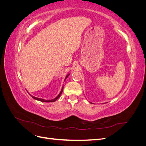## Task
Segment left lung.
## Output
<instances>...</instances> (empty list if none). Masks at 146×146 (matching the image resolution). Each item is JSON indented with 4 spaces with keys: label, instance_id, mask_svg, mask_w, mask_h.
<instances>
[{
    "label": "left lung",
    "instance_id": "1",
    "mask_svg": "<svg viewBox=\"0 0 146 146\" xmlns=\"http://www.w3.org/2000/svg\"><path fill=\"white\" fill-rule=\"evenodd\" d=\"M91 104H92V103H91Z\"/></svg>",
    "mask_w": 146,
    "mask_h": 146
}]
</instances>
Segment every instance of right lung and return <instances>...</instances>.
Instances as JSON below:
<instances>
[{
	"label": "right lung",
	"instance_id": "right-lung-1",
	"mask_svg": "<svg viewBox=\"0 0 146 146\" xmlns=\"http://www.w3.org/2000/svg\"><path fill=\"white\" fill-rule=\"evenodd\" d=\"M69 76V74H68L67 76H66V77H65V79H64V81L66 80V79L68 78V77ZM63 86H63V87H62V88H61V91H60V94L57 96L56 98H55V99H52V100H45V99H41V98H36V97H35V96H32V95H30L29 93V94L32 97V98L34 99H35V100H39V101H41V102H55L57 99H58L60 97V96H61V94H62V92H63Z\"/></svg>",
	"mask_w": 146,
	"mask_h": 146
}]
</instances>
